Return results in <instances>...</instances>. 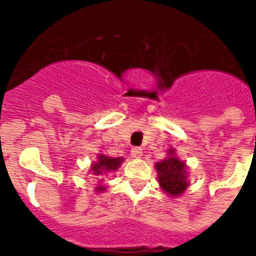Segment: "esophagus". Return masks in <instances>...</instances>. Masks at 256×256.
<instances>
[{
    "label": "esophagus",
    "mask_w": 256,
    "mask_h": 256,
    "mask_svg": "<svg viewBox=\"0 0 256 256\" xmlns=\"http://www.w3.org/2000/svg\"><path fill=\"white\" fill-rule=\"evenodd\" d=\"M142 148H132V156H134V158H140L142 156Z\"/></svg>",
    "instance_id": "1"
}]
</instances>
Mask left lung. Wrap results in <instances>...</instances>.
Instances as JSON below:
<instances>
[{"mask_svg": "<svg viewBox=\"0 0 256 256\" xmlns=\"http://www.w3.org/2000/svg\"><path fill=\"white\" fill-rule=\"evenodd\" d=\"M156 168L162 190L166 191L170 196H179L184 192L188 186L187 166L184 162L179 160L178 156H175L174 148L168 150L166 160L156 164Z\"/></svg>", "mask_w": 256, "mask_h": 256, "instance_id": "left-lung-1", "label": "left lung"}]
</instances>
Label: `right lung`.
<instances>
[{
    "label": "right lung",
    "instance_id": "right-lung-1",
    "mask_svg": "<svg viewBox=\"0 0 256 256\" xmlns=\"http://www.w3.org/2000/svg\"><path fill=\"white\" fill-rule=\"evenodd\" d=\"M124 162V158H112V156H104V154H100V156H96V162L92 164V168H90V172L92 175H104L106 172H110V171H116V168H120V164ZM100 182H102V179H100ZM106 187L104 184H100V186L96 187V192H100V191H104Z\"/></svg>",
    "mask_w": 256,
    "mask_h": 256
}]
</instances>
